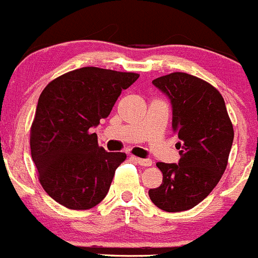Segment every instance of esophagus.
Segmentation results:
<instances>
[{
    "mask_svg": "<svg viewBox=\"0 0 258 258\" xmlns=\"http://www.w3.org/2000/svg\"><path fill=\"white\" fill-rule=\"evenodd\" d=\"M132 159L135 161V163H138L139 165H142V166H151V165H153V161H151L150 159H142V158H137V156H132Z\"/></svg>",
    "mask_w": 258,
    "mask_h": 258,
    "instance_id": "34e87169",
    "label": "esophagus"
}]
</instances>
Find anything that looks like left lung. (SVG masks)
Returning a JSON list of instances; mask_svg holds the SVG:
<instances>
[{"label":"left lung","instance_id":"left-lung-1","mask_svg":"<svg viewBox=\"0 0 258 258\" xmlns=\"http://www.w3.org/2000/svg\"><path fill=\"white\" fill-rule=\"evenodd\" d=\"M153 84L171 100L180 160L156 164L163 182L149 190V198L166 212L186 211L214 190L226 170L233 126L222 95L204 79L174 72Z\"/></svg>","mask_w":258,"mask_h":258}]
</instances>
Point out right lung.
Segmentation results:
<instances>
[{
  "label": "right lung",
  "instance_id": "1",
  "mask_svg": "<svg viewBox=\"0 0 258 258\" xmlns=\"http://www.w3.org/2000/svg\"><path fill=\"white\" fill-rule=\"evenodd\" d=\"M138 73L83 67L57 77L41 93L31 125V155L42 187L71 210L107 196L125 153H108L92 126L107 118Z\"/></svg>",
  "mask_w": 258,
  "mask_h": 258
}]
</instances>
